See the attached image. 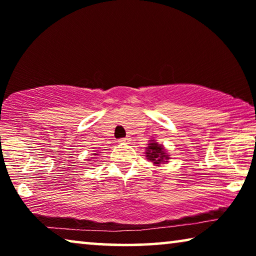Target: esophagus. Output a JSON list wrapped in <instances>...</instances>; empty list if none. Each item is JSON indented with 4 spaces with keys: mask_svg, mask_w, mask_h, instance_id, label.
<instances>
[{
    "mask_svg": "<svg viewBox=\"0 0 256 256\" xmlns=\"http://www.w3.org/2000/svg\"><path fill=\"white\" fill-rule=\"evenodd\" d=\"M128 141H130V138H123L120 140V142H122V144H126Z\"/></svg>",
    "mask_w": 256,
    "mask_h": 256,
    "instance_id": "34e87169",
    "label": "esophagus"
}]
</instances>
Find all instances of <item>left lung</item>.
I'll use <instances>...</instances> for the list:
<instances>
[{
    "label": "left lung",
    "instance_id": "left-lung-1",
    "mask_svg": "<svg viewBox=\"0 0 256 256\" xmlns=\"http://www.w3.org/2000/svg\"><path fill=\"white\" fill-rule=\"evenodd\" d=\"M146 157L157 166H160L162 164L167 162V160H170V154L166 152L162 144H159L154 140H150V144H148L146 149Z\"/></svg>",
    "mask_w": 256,
    "mask_h": 256
}]
</instances>
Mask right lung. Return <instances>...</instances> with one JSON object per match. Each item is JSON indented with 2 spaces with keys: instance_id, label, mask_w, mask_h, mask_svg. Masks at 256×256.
I'll list each match as a JSON object with an SVG mask.
<instances>
[{
  "instance_id": "right-lung-1",
  "label": "right lung",
  "mask_w": 256,
  "mask_h": 256,
  "mask_svg": "<svg viewBox=\"0 0 256 256\" xmlns=\"http://www.w3.org/2000/svg\"><path fill=\"white\" fill-rule=\"evenodd\" d=\"M92 158H94V157H92Z\"/></svg>"
}]
</instances>
